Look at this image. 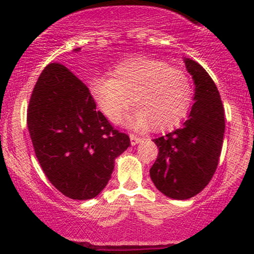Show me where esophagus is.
Here are the masks:
<instances>
[{"instance_id":"34e87169","label":"esophagus","mask_w":254,"mask_h":254,"mask_svg":"<svg viewBox=\"0 0 254 254\" xmlns=\"http://www.w3.org/2000/svg\"><path fill=\"white\" fill-rule=\"evenodd\" d=\"M130 139H131V144H137L139 142H142V137L141 136H137L136 133H130Z\"/></svg>"}]
</instances>
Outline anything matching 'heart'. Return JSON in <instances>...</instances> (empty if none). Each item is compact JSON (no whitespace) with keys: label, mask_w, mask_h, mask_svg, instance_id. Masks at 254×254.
Here are the masks:
<instances>
[{"label":"heart","mask_w":254,"mask_h":254,"mask_svg":"<svg viewBox=\"0 0 254 254\" xmlns=\"http://www.w3.org/2000/svg\"><path fill=\"white\" fill-rule=\"evenodd\" d=\"M89 92L101 112L118 122L131 103L137 107L129 118L136 129H166L188 112L192 86L185 70L162 60L132 57L113 69V76L90 80Z\"/></svg>","instance_id":"1"}]
</instances>
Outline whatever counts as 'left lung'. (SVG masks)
<instances>
[{"label":"left lung","mask_w":254,"mask_h":254,"mask_svg":"<svg viewBox=\"0 0 254 254\" xmlns=\"http://www.w3.org/2000/svg\"><path fill=\"white\" fill-rule=\"evenodd\" d=\"M196 84L190 116L179 129L154 138L159 148L149 173L165 196L189 199L208 185L216 171L224 135V109L216 84L202 65L186 58Z\"/></svg>","instance_id":"left-lung-1"}]
</instances>
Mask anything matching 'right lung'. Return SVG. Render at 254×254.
Wrapping results in <instances>:
<instances>
[{
	"label": "right lung",
	"mask_w": 254,
	"mask_h": 254,
	"mask_svg": "<svg viewBox=\"0 0 254 254\" xmlns=\"http://www.w3.org/2000/svg\"><path fill=\"white\" fill-rule=\"evenodd\" d=\"M27 127L46 178L71 199L98 196L109 183L115 159L130 145L129 136L97 110L88 87L61 63L46 65L38 77Z\"/></svg>",
	"instance_id": "add662e5"
}]
</instances>
